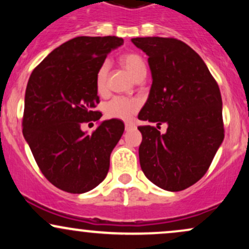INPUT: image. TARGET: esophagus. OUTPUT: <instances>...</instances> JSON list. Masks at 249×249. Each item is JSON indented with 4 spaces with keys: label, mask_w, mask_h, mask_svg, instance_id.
<instances>
[{
    "label": "esophagus",
    "mask_w": 249,
    "mask_h": 249,
    "mask_svg": "<svg viewBox=\"0 0 249 249\" xmlns=\"http://www.w3.org/2000/svg\"><path fill=\"white\" fill-rule=\"evenodd\" d=\"M134 127H136V125H134L133 123H130V122L125 123V131H130V130H132V128H134Z\"/></svg>",
    "instance_id": "34e87169"
}]
</instances>
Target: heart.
I'll list each match as a JSON object with an SVG mask.
<instances>
[{"instance_id":"1","label":"heart","mask_w":249,"mask_h":249,"mask_svg":"<svg viewBox=\"0 0 249 249\" xmlns=\"http://www.w3.org/2000/svg\"><path fill=\"white\" fill-rule=\"evenodd\" d=\"M119 62L137 82L142 81L146 76V65H145L142 57L138 53H123L119 57ZM108 70H110V65L107 62H104L99 65L96 72V90L101 95L107 91ZM139 107H141V103L137 99L126 98V97H115L105 104L104 111L108 118L128 121L139 110Z\"/></svg>"}]
</instances>
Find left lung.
<instances>
[{
  "instance_id": "1",
  "label": "left lung",
  "mask_w": 249,
  "mask_h": 249,
  "mask_svg": "<svg viewBox=\"0 0 249 249\" xmlns=\"http://www.w3.org/2000/svg\"><path fill=\"white\" fill-rule=\"evenodd\" d=\"M132 43L148 56L150 95L138 118L168 124L139 126V161L146 178L162 190L178 192L207 172L225 137L218 83L202 58L172 37H137Z\"/></svg>"
}]
</instances>
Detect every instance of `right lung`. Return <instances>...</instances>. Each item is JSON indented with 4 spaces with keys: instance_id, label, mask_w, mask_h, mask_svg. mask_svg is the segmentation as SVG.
<instances>
[{
    "instance_id": "1",
    "label": "right lung",
    "mask_w": 249,
    "mask_h": 249,
    "mask_svg": "<svg viewBox=\"0 0 249 249\" xmlns=\"http://www.w3.org/2000/svg\"><path fill=\"white\" fill-rule=\"evenodd\" d=\"M123 43L116 36L76 37L51 51L28 81L23 136L41 172L65 192L85 193L101 184L124 132L119 119L102 122L91 134L81 130L102 117L95 111L96 72Z\"/></svg>"
}]
</instances>
